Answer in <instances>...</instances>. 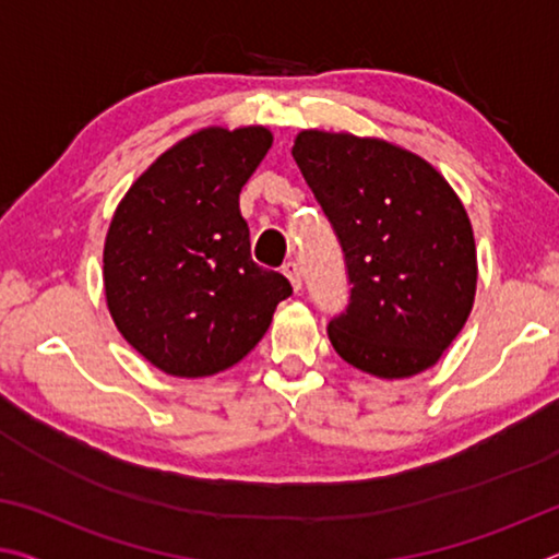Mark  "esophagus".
<instances>
[{"mask_svg":"<svg viewBox=\"0 0 559 559\" xmlns=\"http://www.w3.org/2000/svg\"><path fill=\"white\" fill-rule=\"evenodd\" d=\"M283 273H286V278L290 281L293 290H300V286H302V273H300L298 261H286V263H283Z\"/></svg>","mask_w":559,"mask_h":559,"instance_id":"obj_1","label":"esophagus"}]
</instances>
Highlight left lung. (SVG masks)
I'll return each mask as SVG.
<instances>
[{"label": "left lung", "instance_id": "obj_1", "mask_svg": "<svg viewBox=\"0 0 559 559\" xmlns=\"http://www.w3.org/2000/svg\"><path fill=\"white\" fill-rule=\"evenodd\" d=\"M296 159L345 257L349 298L335 353L384 380L437 365L476 296V243L456 192L384 140L302 130Z\"/></svg>", "mask_w": 559, "mask_h": 559}]
</instances>
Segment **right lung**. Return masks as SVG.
<instances>
[{"mask_svg":"<svg viewBox=\"0 0 559 559\" xmlns=\"http://www.w3.org/2000/svg\"><path fill=\"white\" fill-rule=\"evenodd\" d=\"M266 128L185 138L122 197L103 251L110 316L159 370L206 377L239 362L293 288L253 263L241 187L266 157Z\"/></svg>","mask_w":559,"mask_h":559,"instance_id":"obj_1","label":"right lung"}]
</instances>
